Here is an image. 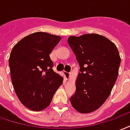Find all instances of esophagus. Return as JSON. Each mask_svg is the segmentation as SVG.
Listing matches in <instances>:
<instances>
[{"label": "esophagus", "mask_w": 130, "mask_h": 130, "mask_svg": "<svg viewBox=\"0 0 130 130\" xmlns=\"http://www.w3.org/2000/svg\"><path fill=\"white\" fill-rule=\"evenodd\" d=\"M64 74H65V79H66V80H68V79H69V78H70V73L65 72V73H64Z\"/></svg>", "instance_id": "34e87169"}]
</instances>
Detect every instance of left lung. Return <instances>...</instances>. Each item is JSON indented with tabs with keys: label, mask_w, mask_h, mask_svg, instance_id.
Segmentation results:
<instances>
[{
	"label": "left lung",
	"mask_w": 130,
	"mask_h": 130,
	"mask_svg": "<svg viewBox=\"0 0 130 130\" xmlns=\"http://www.w3.org/2000/svg\"><path fill=\"white\" fill-rule=\"evenodd\" d=\"M68 42L80 72L70 102L80 113H90L104 103L116 83L121 64L119 51L114 43L97 34L70 36Z\"/></svg>",
	"instance_id": "obj_1"
}]
</instances>
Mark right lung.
<instances>
[{
	"instance_id": "right-lung-1",
	"label": "right lung",
	"mask_w": 130,
	"mask_h": 130,
	"mask_svg": "<svg viewBox=\"0 0 130 130\" xmlns=\"http://www.w3.org/2000/svg\"><path fill=\"white\" fill-rule=\"evenodd\" d=\"M60 41L58 36L36 32L21 39L9 59L11 78L20 101L28 109L47 107L63 78L54 72L50 54Z\"/></svg>"
}]
</instances>
